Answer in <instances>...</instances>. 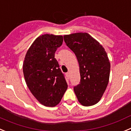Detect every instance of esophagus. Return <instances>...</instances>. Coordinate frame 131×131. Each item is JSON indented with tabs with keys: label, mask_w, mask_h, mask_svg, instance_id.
<instances>
[{
	"label": "esophagus",
	"mask_w": 131,
	"mask_h": 131,
	"mask_svg": "<svg viewBox=\"0 0 131 131\" xmlns=\"http://www.w3.org/2000/svg\"><path fill=\"white\" fill-rule=\"evenodd\" d=\"M66 76H67V77L68 78V79H69V78H70V73L67 72V74H66Z\"/></svg>",
	"instance_id": "esophagus-1"
}]
</instances>
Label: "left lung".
<instances>
[{
    "mask_svg": "<svg viewBox=\"0 0 131 131\" xmlns=\"http://www.w3.org/2000/svg\"><path fill=\"white\" fill-rule=\"evenodd\" d=\"M67 46L75 53L80 66V83L74 88L82 105L99 102L109 82L110 63L104 48L86 32L64 35Z\"/></svg>",
    "mask_w": 131,
    "mask_h": 131,
    "instance_id": "left-lung-1",
    "label": "left lung"
}]
</instances>
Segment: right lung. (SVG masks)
<instances>
[{
	"mask_svg": "<svg viewBox=\"0 0 131 131\" xmlns=\"http://www.w3.org/2000/svg\"><path fill=\"white\" fill-rule=\"evenodd\" d=\"M63 42V36H39L25 55L23 72L29 90L43 106L54 107L61 101L68 85L55 53Z\"/></svg>",
	"mask_w": 131,
	"mask_h": 131,
	"instance_id": "1",
	"label": "right lung"
}]
</instances>
